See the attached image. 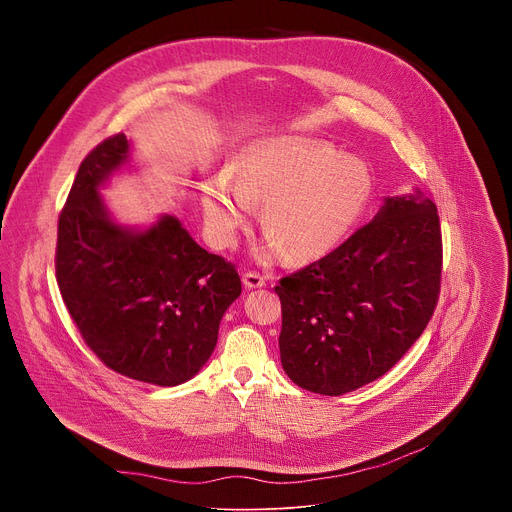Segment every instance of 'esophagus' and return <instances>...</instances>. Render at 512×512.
Returning <instances> with one entry per match:
<instances>
[{"instance_id":"1","label":"esophagus","mask_w":512,"mask_h":512,"mask_svg":"<svg viewBox=\"0 0 512 512\" xmlns=\"http://www.w3.org/2000/svg\"><path fill=\"white\" fill-rule=\"evenodd\" d=\"M243 283L245 287L253 289V287H263L267 283V275H261L257 271H245L243 273Z\"/></svg>"}]
</instances>
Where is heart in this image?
<instances>
[{
  "instance_id": "obj_1",
  "label": "heart",
  "mask_w": 512,
  "mask_h": 512,
  "mask_svg": "<svg viewBox=\"0 0 512 512\" xmlns=\"http://www.w3.org/2000/svg\"><path fill=\"white\" fill-rule=\"evenodd\" d=\"M371 196V176L358 158L334 145L300 135L251 143L235 176H212L202 194L206 223L229 241L263 202L261 229L269 235L263 257L283 255L304 263L330 253L358 221Z\"/></svg>"
}]
</instances>
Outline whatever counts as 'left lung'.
Here are the masks:
<instances>
[{
    "instance_id": "left-lung-1",
    "label": "left lung",
    "mask_w": 512,
    "mask_h": 512,
    "mask_svg": "<svg viewBox=\"0 0 512 512\" xmlns=\"http://www.w3.org/2000/svg\"><path fill=\"white\" fill-rule=\"evenodd\" d=\"M440 285L435 204L419 190L385 198L371 223L275 285L285 375L330 397L373 383L421 336Z\"/></svg>"
}]
</instances>
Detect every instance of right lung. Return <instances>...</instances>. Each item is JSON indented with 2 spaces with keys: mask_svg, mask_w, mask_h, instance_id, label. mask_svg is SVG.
<instances>
[{
  "mask_svg": "<svg viewBox=\"0 0 512 512\" xmlns=\"http://www.w3.org/2000/svg\"><path fill=\"white\" fill-rule=\"evenodd\" d=\"M127 158L129 141L117 133L83 160L58 216L56 281L72 322L111 371L176 387L210 358L241 277L176 216L145 231L113 221L99 188Z\"/></svg>",
  "mask_w": 512,
  "mask_h": 512,
  "instance_id": "add662e5",
  "label": "right lung"
}]
</instances>
